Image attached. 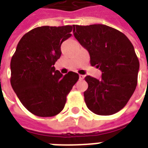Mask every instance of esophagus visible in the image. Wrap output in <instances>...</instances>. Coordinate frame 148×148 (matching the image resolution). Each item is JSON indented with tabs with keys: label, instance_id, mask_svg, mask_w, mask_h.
I'll return each instance as SVG.
<instances>
[{
	"label": "esophagus",
	"instance_id": "obj_1",
	"mask_svg": "<svg viewBox=\"0 0 148 148\" xmlns=\"http://www.w3.org/2000/svg\"><path fill=\"white\" fill-rule=\"evenodd\" d=\"M84 77H85L84 75H82V74H79V79H80V80H83Z\"/></svg>",
	"mask_w": 148,
	"mask_h": 148
}]
</instances>
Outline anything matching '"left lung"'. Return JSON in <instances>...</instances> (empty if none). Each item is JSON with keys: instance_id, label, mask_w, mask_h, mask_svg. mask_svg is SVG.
<instances>
[{"instance_id": "8db88e82", "label": "left lung", "mask_w": 148, "mask_h": 148, "mask_svg": "<svg viewBox=\"0 0 148 148\" xmlns=\"http://www.w3.org/2000/svg\"><path fill=\"white\" fill-rule=\"evenodd\" d=\"M73 26L74 37L89 51L91 66L102 72L100 80L85 77L86 106L95 114H114L126 106L136 88L140 62L133 45L124 33L107 25Z\"/></svg>"}]
</instances>
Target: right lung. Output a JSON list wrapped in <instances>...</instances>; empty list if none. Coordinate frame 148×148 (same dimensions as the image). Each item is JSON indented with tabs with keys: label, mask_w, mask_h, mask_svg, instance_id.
I'll return each instance as SVG.
<instances>
[{
	"label": "right lung",
	"mask_w": 148,
	"mask_h": 148,
	"mask_svg": "<svg viewBox=\"0 0 148 148\" xmlns=\"http://www.w3.org/2000/svg\"><path fill=\"white\" fill-rule=\"evenodd\" d=\"M74 26H42L24 35L11 59V85L23 106L32 114L47 117L63 109L66 96L79 78L54 66L61 56V44Z\"/></svg>",
	"instance_id": "obj_1"
}]
</instances>
